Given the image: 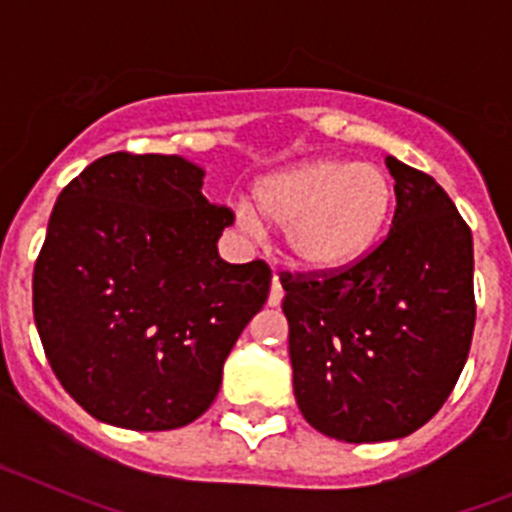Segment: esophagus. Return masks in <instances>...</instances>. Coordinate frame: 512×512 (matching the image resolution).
I'll return each instance as SVG.
<instances>
[{"label": "esophagus", "instance_id": "34e87169", "mask_svg": "<svg viewBox=\"0 0 512 512\" xmlns=\"http://www.w3.org/2000/svg\"><path fill=\"white\" fill-rule=\"evenodd\" d=\"M282 297H284V289L282 284H279V277L274 274V282H271V292H269V305L277 307L279 302H282Z\"/></svg>", "mask_w": 512, "mask_h": 512}]
</instances>
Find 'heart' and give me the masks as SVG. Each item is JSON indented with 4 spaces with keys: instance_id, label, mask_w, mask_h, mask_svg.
I'll list each match as a JSON object with an SVG mask.
<instances>
[{
    "instance_id": "heart-1",
    "label": "heart",
    "mask_w": 512,
    "mask_h": 512,
    "mask_svg": "<svg viewBox=\"0 0 512 512\" xmlns=\"http://www.w3.org/2000/svg\"><path fill=\"white\" fill-rule=\"evenodd\" d=\"M395 189L374 164L341 158H307L264 176L253 187V205L235 207L246 233L264 223L284 228L289 259L307 271H341L377 246L390 225Z\"/></svg>"
}]
</instances>
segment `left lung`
Segmentation results:
<instances>
[{
	"mask_svg": "<svg viewBox=\"0 0 512 512\" xmlns=\"http://www.w3.org/2000/svg\"><path fill=\"white\" fill-rule=\"evenodd\" d=\"M387 169V238L348 269L282 274L297 405L346 443L428 423L467 364L477 315L469 225L433 176L392 156Z\"/></svg>",
	"mask_w": 512,
	"mask_h": 512,
	"instance_id": "1",
	"label": "left lung"
}]
</instances>
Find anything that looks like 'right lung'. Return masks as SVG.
<instances>
[{
	"mask_svg": "<svg viewBox=\"0 0 512 512\" xmlns=\"http://www.w3.org/2000/svg\"><path fill=\"white\" fill-rule=\"evenodd\" d=\"M182 156L110 153L58 194L33 271L53 374L81 408L130 431H171L217 397L230 348L264 307L271 269L228 264V207Z\"/></svg>",
	"mask_w": 512,
	"mask_h": 512,
	"instance_id": "1",
	"label": "right lung"
}]
</instances>
